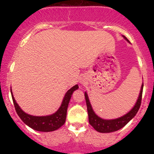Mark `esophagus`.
<instances>
[{
	"instance_id": "34e87169",
	"label": "esophagus",
	"mask_w": 154,
	"mask_h": 154,
	"mask_svg": "<svg viewBox=\"0 0 154 154\" xmlns=\"http://www.w3.org/2000/svg\"><path fill=\"white\" fill-rule=\"evenodd\" d=\"M81 83H82V84H83V83H84V82H83V81H82V82H80Z\"/></svg>"
}]
</instances>
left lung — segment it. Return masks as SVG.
<instances>
[{"mask_svg": "<svg viewBox=\"0 0 154 154\" xmlns=\"http://www.w3.org/2000/svg\"><path fill=\"white\" fill-rule=\"evenodd\" d=\"M122 37L128 43H130V41L127 39L126 37L124 36V35H122ZM143 89V82L142 85H141L140 91L139 96L137 98V101H136L135 106L132 107L131 110L124 116H121V117L116 118V119H104L97 115L94 112V111H93V108H92L91 102H90L89 98H88V93L85 92V98L86 105H87L89 123L91 124V126L96 131L101 132V133H109V132L117 131V130L122 129L136 115V114L138 111L141 104Z\"/></svg>", "mask_w": 154, "mask_h": 154, "instance_id": "obj_1", "label": "left lung"}]
</instances>
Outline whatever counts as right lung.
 I'll return each instance as SVG.
<instances>
[{"mask_svg": "<svg viewBox=\"0 0 154 154\" xmlns=\"http://www.w3.org/2000/svg\"><path fill=\"white\" fill-rule=\"evenodd\" d=\"M78 88V85H76L66 92L63 97L61 106L56 112L51 115L41 116H32L24 112L18 105V103L16 102L11 90V93L12 99H13L16 111L20 119L24 122V123H25L29 128L37 130V131L52 132L58 130L65 123L66 118L67 108H68L69 100L71 99L72 95L73 92Z\"/></svg>", "mask_w": 154, "mask_h": 154, "instance_id": "obj_1", "label": "right lung"}]
</instances>
